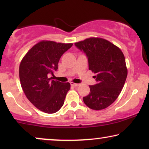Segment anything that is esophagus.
Here are the masks:
<instances>
[{"mask_svg": "<svg viewBox=\"0 0 149 149\" xmlns=\"http://www.w3.org/2000/svg\"><path fill=\"white\" fill-rule=\"evenodd\" d=\"M70 85H72V86H73V87H77V86H79V85H80V84H79V83H75L71 82L70 83Z\"/></svg>", "mask_w": 149, "mask_h": 149, "instance_id": "34e87169", "label": "esophagus"}]
</instances>
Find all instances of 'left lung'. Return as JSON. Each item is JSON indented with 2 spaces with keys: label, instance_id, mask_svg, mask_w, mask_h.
<instances>
[{
  "label": "left lung",
  "instance_id": "1",
  "mask_svg": "<svg viewBox=\"0 0 149 149\" xmlns=\"http://www.w3.org/2000/svg\"><path fill=\"white\" fill-rule=\"evenodd\" d=\"M74 45L85 53L89 69L95 73L97 82L89 85L90 92L83 97V102L91 109H104L116 100L127 78V69L123 52L109 40L98 37L86 38Z\"/></svg>",
  "mask_w": 149,
  "mask_h": 149
}]
</instances>
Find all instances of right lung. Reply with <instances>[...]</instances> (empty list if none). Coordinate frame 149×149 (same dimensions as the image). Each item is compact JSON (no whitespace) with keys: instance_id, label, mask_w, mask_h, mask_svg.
Masks as SVG:
<instances>
[{"instance_id":"1","label":"right lung","mask_w":149,"mask_h":149,"mask_svg":"<svg viewBox=\"0 0 149 149\" xmlns=\"http://www.w3.org/2000/svg\"><path fill=\"white\" fill-rule=\"evenodd\" d=\"M72 43L41 40L32 47L22 59L19 74L26 96L34 107L45 113L58 112L70 89L69 83L53 80L59 60Z\"/></svg>"}]
</instances>
